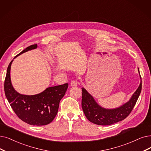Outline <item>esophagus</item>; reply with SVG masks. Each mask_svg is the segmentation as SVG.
<instances>
[{
    "instance_id": "obj_1",
    "label": "esophagus",
    "mask_w": 151,
    "mask_h": 151,
    "mask_svg": "<svg viewBox=\"0 0 151 151\" xmlns=\"http://www.w3.org/2000/svg\"><path fill=\"white\" fill-rule=\"evenodd\" d=\"M70 86L72 87H76V86H77V81H76V80L72 81L71 82H70Z\"/></svg>"
}]
</instances>
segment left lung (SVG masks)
Returning a JSON list of instances; mask_svg holds the SVG:
<instances>
[{"label":"left lung","instance_id":"left-lung-1","mask_svg":"<svg viewBox=\"0 0 151 151\" xmlns=\"http://www.w3.org/2000/svg\"><path fill=\"white\" fill-rule=\"evenodd\" d=\"M141 88L142 82L128 102L115 109L107 110L100 106L86 90L82 88V110L87 118L94 124L105 126L119 122L124 119L131 113L141 93Z\"/></svg>","mask_w":151,"mask_h":151}]
</instances>
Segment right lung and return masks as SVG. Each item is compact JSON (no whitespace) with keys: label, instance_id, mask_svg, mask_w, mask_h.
<instances>
[{"label":"right lung","instance_id":"obj_1","mask_svg":"<svg viewBox=\"0 0 151 151\" xmlns=\"http://www.w3.org/2000/svg\"><path fill=\"white\" fill-rule=\"evenodd\" d=\"M37 46L35 44L27 47L14 58ZM12 61L8 66L4 82L5 94L12 108L18 117L29 124L43 126L50 123L56 116L59 102L68 88V83L48 87L43 92L35 95L20 94L15 91L10 81Z\"/></svg>","mask_w":151,"mask_h":151}]
</instances>
